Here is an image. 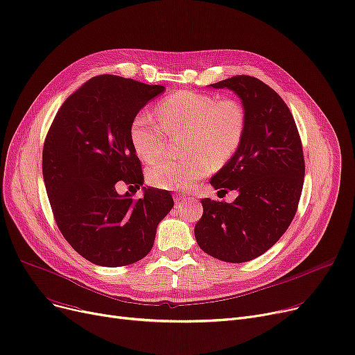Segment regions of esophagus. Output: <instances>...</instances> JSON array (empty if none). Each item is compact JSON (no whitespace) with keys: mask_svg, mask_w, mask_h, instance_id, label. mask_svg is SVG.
I'll list each match as a JSON object with an SVG mask.
<instances>
[{"mask_svg":"<svg viewBox=\"0 0 355 355\" xmlns=\"http://www.w3.org/2000/svg\"><path fill=\"white\" fill-rule=\"evenodd\" d=\"M175 200H177L178 203H186V202H187V197L184 196V194H177V196H175Z\"/></svg>","mask_w":355,"mask_h":355,"instance_id":"1","label":"esophagus"}]
</instances>
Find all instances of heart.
<instances>
[{
	"label": "heart",
	"mask_w": 355,
	"mask_h": 355,
	"mask_svg": "<svg viewBox=\"0 0 355 355\" xmlns=\"http://www.w3.org/2000/svg\"><path fill=\"white\" fill-rule=\"evenodd\" d=\"M150 113H137L130 125V139L144 161L159 157L166 145V133L186 132V152L190 157L174 161L162 158L148 168V180L158 189H189L209 174L211 162L230 159L241 145L246 126L243 107L236 100H220L196 91H178L168 96Z\"/></svg>",
	"instance_id": "1"
}]
</instances>
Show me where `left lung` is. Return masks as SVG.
<instances>
[{
    "label": "left lung",
    "mask_w": 355,
    "mask_h": 355,
    "mask_svg": "<svg viewBox=\"0 0 355 355\" xmlns=\"http://www.w3.org/2000/svg\"><path fill=\"white\" fill-rule=\"evenodd\" d=\"M209 87L235 92L246 126L236 152L210 180L238 197L234 203L202 198L194 236L206 254L246 263L268 251L295 218L304 178L302 142L288 107L263 81L239 75Z\"/></svg>",
    "instance_id": "8db88e82"
}]
</instances>
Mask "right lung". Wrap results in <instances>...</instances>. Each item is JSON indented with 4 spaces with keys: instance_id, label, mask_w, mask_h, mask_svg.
Here are the masks:
<instances>
[{
    "instance_id": "obj_1",
    "label": "right lung",
    "mask_w": 355,
    "mask_h": 355,
    "mask_svg": "<svg viewBox=\"0 0 355 355\" xmlns=\"http://www.w3.org/2000/svg\"><path fill=\"white\" fill-rule=\"evenodd\" d=\"M165 91L116 75H98L71 94L52 123L42 169L58 227L89 263L121 267L149 254L159 222L174 206L166 190L119 194L120 181L144 186L130 139L135 116Z\"/></svg>"
}]
</instances>
